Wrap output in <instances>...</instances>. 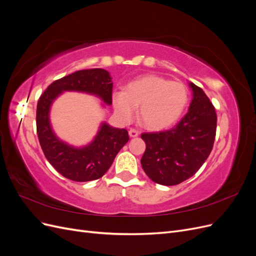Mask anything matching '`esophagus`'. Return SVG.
<instances>
[{"mask_svg":"<svg viewBox=\"0 0 256 256\" xmlns=\"http://www.w3.org/2000/svg\"><path fill=\"white\" fill-rule=\"evenodd\" d=\"M129 136L131 138H136V136H138V131H136V129H130L129 130Z\"/></svg>","mask_w":256,"mask_h":256,"instance_id":"34e87169","label":"esophagus"}]
</instances>
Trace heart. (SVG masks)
<instances>
[{
    "instance_id": "obj_1",
    "label": "heart",
    "mask_w": 256,
    "mask_h": 256,
    "mask_svg": "<svg viewBox=\"0 0 256 256\" xmlns=\"http://www.w3.org/2000/svg\"><path fill=\"white\" fill-rule=\"evenodd\" d=\"M189 102V92L182 82L156 74H146L127 84L126 90L112 92L114 111L122 122H129L138 108L144 126L166 129L180 120Z\"/></svg>"
}]
</instances>
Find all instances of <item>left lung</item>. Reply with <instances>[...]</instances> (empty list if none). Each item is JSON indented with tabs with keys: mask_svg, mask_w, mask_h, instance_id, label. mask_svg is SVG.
<instances>
[{
	"mask_svg": "<svg viewBox=\"0 0 256 256\" xmlns=\"http://www.w3.org/2000/svg\"><path fill=\"white\" fill-rule=\"evenodd\" d=\"M189 110L172 129L142 134L146 150L141 164L146 175L164 186L178 184L194 175L210 154L216 114L202 88L189 82Z\"/></svg>",
	"mask_w": 256,
	"mask_h": 256,
	"instance_id": "left-lung-1",
	"label": "left lung"
}]
</instances>
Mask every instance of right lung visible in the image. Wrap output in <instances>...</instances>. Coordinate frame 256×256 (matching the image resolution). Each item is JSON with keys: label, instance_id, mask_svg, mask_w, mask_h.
<instances>
[{"label": "right lung", "instance_id": "obj_1", "mask_svg": "<svg viewBox=\"0 0 256 256\" xmlns=\"http://www.w3.org/2000/svg\"><path fill=\"white\" fill-rule=\"evenodd\" d=\"M113 82L110 72L102 68L84 69L50 84L37 104L36 127L42 152L51 166L64 177L74 182H90L102 177L118 152L128 140V131L102 122L92 141L84 146H72L56 134L51 126L52 104L64 92H79L98 97L112 104ZM102 104V106H104Z\"/></svg>", "mask_w": 256, "mask_h": 256}]
</instances>
